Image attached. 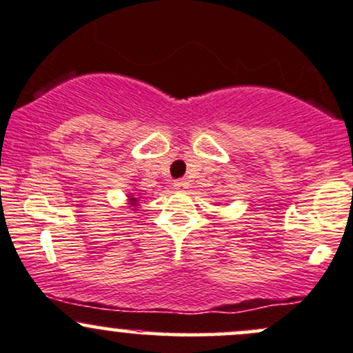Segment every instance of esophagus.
<instances>
[{
    "label": "esophagus",
    "mask_w": 353,
    "mask_h": 353,
    "mask_svg": "<svg viewBox=\"0 0 353 353\" xmlns=\"http://www.w3.org/2000/svg\"><path fill=\"white\" fill-rule=\"evenodd\" d=\"M188 188H189L188 181H176V183H174V189H176V191H185Z\"/></svg>",
    "instance_id": "esophagus-1"
}]
</instances>
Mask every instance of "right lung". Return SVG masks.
I'll return each instance as SVG.
<instances>
[{"label": "right lung", "instance_id": "obj_1", "mask_svg": "<svg viewBox=\"0 0 353 353\" xmlns=\"http://www.w3.org/2000/svg\"><path fill=\"white\" fill-rule=\"evenodd\" d=\"M142 197L137 194V192H130V194H127V206H130L134 209V211H137L139 208V201H141Z\"/></svg>", "mask_w": 353, "mask_h": 353}]
</instances>
